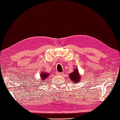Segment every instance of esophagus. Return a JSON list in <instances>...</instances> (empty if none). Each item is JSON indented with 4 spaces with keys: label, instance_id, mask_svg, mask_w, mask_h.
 I'll use <instances>...</instances> for the list:
<instances>
[{
    "label": "esophagus",
    "instance_id": "obj_1",
    "mask_svg": "<svg viewBox=\"0 0 120 120\" xmlns=\"http://www.w3.org/2000/svg\"><path fill=\"white\" fill-rule=\"evenodd\" d=\"M57 74L58 75H62V74H63V72H58Z\"/></svg>",
    "mask_w": 120,
    "mask_h": 120
}]
</instances>
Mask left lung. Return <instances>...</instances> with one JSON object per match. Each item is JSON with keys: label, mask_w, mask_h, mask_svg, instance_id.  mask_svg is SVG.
<instances>
[{"label": "left lung", "mask_w": 120, "mask_h": 120, "mask_svg": "<svg viewBox=\"0 0 120 120\" xmlns=\"http://www.w3.org/2000/svg\"><path fill=\"white\" fill-rule=\"evenodd\" d=\"M69 76L70 79L72 80V82H73V83H77L80 81V79L81 77L79 74L78 71L77 69L75 70L73 72L70 74Z\"/></svg>", "instance_id": "obj_1"}]
</instances>
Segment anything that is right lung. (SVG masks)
Wrapping results in <instances>:
<instances>
[{"label":"right lung","instance_id":"obj_1","mask_svg":"<svg viewBox=\"0 0 120 120\" xmlns=\"http://www.w3.org/2000/svg\"><path fill=\"white\" fill-rule=\"evenodd\" d=\"M48 74H49L48 73H42L41 75V79L43 80V81H44V80L46 79V78L48 77Z\"/></svg>","mask_w":120,"mask_h":120}]
</instances>
